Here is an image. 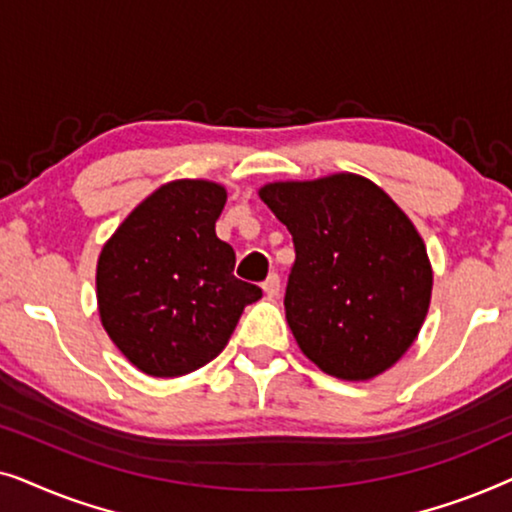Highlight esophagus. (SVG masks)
Masks as SVG:
<instances>
[{"instance_id":"1","label":"esophagus","mask_w":512,"mask_h":512,"mask_svg":"<svg viewBox=\"0 0 512 512\" xmlns=\"http://www.w3.org/2000/svg\"><path fill=\"white\" fill-rule=\"evenodd\" d=\"M263 291L268 293V296H277V293H279V275H277V272H270L268 279L263 282Z\"/></svg>"}]
</instances>
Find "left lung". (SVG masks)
<instances>
[{"label":"left lung","mask_w":512,"mask_h":512,"mask_svg":"<svg viewBox=\"0 0 512 512\" xmlns=\"http://www.w3.org/2000/svg\"><path fill=\"white\" fill-rule=\"evenodd\" d=\"M261 200L296 247L284 310L312 363L370 380L415 342L431 303L424 240L403 209L359 174L265 184Z\"/></svg>","instance_id":"obj_1"}]
</instances>
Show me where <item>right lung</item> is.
I'll use <instances>...</instances> for the list:
<instances>
[{"label": "right lung", "instance_id": "1", "mask_svg": "<svg viewBox=\"0 0 512 512\" xmlns=\"http://www.w3.org/2000/svg\"><path fill=\"white\" fill-rule=\"evenodd\" d=\"M226 188L177 179L132 209L97 261L104 331L151 377L193 373L228 345L263 291L233 275L235 251L216 237Z\"/></svg>", "mask_w": 512, "mask_h": 512}]
</instances>
